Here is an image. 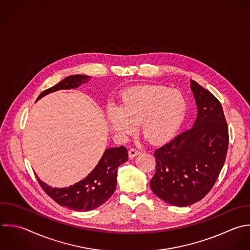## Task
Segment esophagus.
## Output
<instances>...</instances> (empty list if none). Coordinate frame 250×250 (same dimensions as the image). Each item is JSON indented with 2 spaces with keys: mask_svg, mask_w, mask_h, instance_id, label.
Segmentation results:
<instances>
[{
  "mask_svg": "<svg viewBox=\"0 0 250 250\" xmlns=\"http://www.w3.org/2000/svg\"><path fill=\"white\" fill-rule=\"evenodd\" d=\"M140 153H141V151L138 150V149H136V148H131V149H129V151H128V154H129V157H130V158H134L135 156H137V155L140 154Z\"/></svg>",
  "mask_w": 250,
  "mask_h": 250,
  "instance_id": "1",
  "label": "esophagus"
}]
</instances>
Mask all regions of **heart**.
Returning a JSON list of instances; mask_svg holds the SVG:
<instances>
[{
    "mask_svg": "<svg viewBox=\"0 0 250 250\" xmlns=\"http://www.w3.org/2000/svg\"><path fill=\"white\" fill-rule=\"evenodd\" d=\"M187 110L186 97L180 91L162 85L143 84L124 90L119 97V106L107 107L106 118L118 137L131 136L140 123L145 139L158 145L176 135Z\"/></svg>",
    "mask_w": 250,
    "mask_h": 250,
    "instance_id": "b5f03b06",
    "label": "heart"
}]
</instances>
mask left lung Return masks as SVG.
<instances>
[{"label":"left lung","instance_id":"8db88e82","mask_svg":"<svg viewBox=\"0 0 250 250\" xmlns=\"http://www.w3.org/2000/svg\"><path fill=\"white\" fill-rule=\"evenodd\" d=\"M197 105L191 127L155 149L156 169L150 180L152 191L175 206L202 199L214 186L225 163L229 131L220 102L190 80Z\"/></svg>","mask_w":250,"mask_h":250}]
</instances>
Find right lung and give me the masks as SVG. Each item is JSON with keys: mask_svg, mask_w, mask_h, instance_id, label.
Masks as SVG:
<instances>
[{"mask_svg": "<svg viewBox=\"0 0 250 250\" xmlns=\"http://www.w3.org/2000/svg\"><path fill=\"white\" fill-rule=\"evenodd\" d=\"M87 75H71L52 88L42 92L36 102L44 96L63 89H74L89 81ZM128 160L125 146L106 148L95 169L82 181L68 188H52L36 176L44 191L62 206L76 211L93 210L104 204L114 192L118 167Z\"/></svg>", "mask_w": 250, "mask_h": 250, "instance_id": "obj_1", "label": "right lung"}]
</instances>
